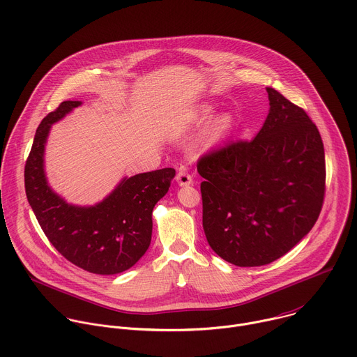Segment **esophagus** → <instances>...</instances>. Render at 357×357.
Returning a JSON list of instances; mask_svg holds the SVG:
<instances>
[{
	"label": "esophagus",
	"instance_id": "obj_1",
	"mask_svg": "<svg viewBox=\"0 0 357 357\" xmlns=\"http://www.w3.org/2000/svg\"><path fill=\"white\" fill-rule=\"evenodd\" d=\"M176 182L179 186H189V185H192L193 179H192V175H189L186 169H181L176 175Z\"/></svg>",
	"mask_w": 357,
	"mask_h": 357
}]
</instances>
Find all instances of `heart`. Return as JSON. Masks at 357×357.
<instances>
[{
    "label": "heart",
    "instance_id": "1",
    "mask_svg": "<svg viewBox=\"0 0 357 357\" xmlns=\"http://www.w3.org/2000/svg\"><path fill=\"white\" fill-rule=\"evenodd\" d=\"M214 114H215L214 107L206 105L193 116V122L196 125H204L210 121ZM232 125H234V119L228 113L221 114L217 119H214V122L208 126V129L206 130V133L202 139V146L204 149H211V147H215L217 144H220L229 135Z\"/></svg>",
    "mask_w": 357,
    "mask_h": 357
}]
</instances>
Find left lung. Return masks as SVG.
I'll use <instances>...</instances> for the list:
<instances>
[{"mask_svg":"<svg viewBox=\"0 0 357 357\" xmlns=\"http://www.w3.org/2000/svg\"><path fill=\"white\" fill-rule=\"evenodd\" d=\"M269 113L251 142L202 157L203 229L211 250L241 268L272 264L314 227L325 192V154L308 114L266 86Z\"/></svg>","mask_w":357,"mask_h":357,"instance_id":"1","label":"left lung"}]
</instances>
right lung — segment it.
<instances>
[{
    "mask_svg": "<svg viewBox=\"0 0 357 357\" xmlns=\"http://www.w3.org/2000/svg\"><path fill=\"white\" fill-rule=\"evenodd\" d=\"M82 105L64 100L39 125L25 165L28 202L52 245L71 264L96 275H116L147 252L153 210L175 176L174 168L125 176L95 204L68 203L49 183L45 150L52 126Z\"/></svg>",
    "mask_w": 357,
    "mask_h": 357,
    "instance_id": "right-lung-1",
    "label": "right lung"
}]
</instances>
